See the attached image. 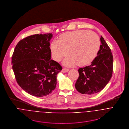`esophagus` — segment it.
<instances>
[{
    "mask_svg": "<svg viewBox=\"0 0 129 129\" xmlns=\"http://www.w3.org/2000/svg\"><path fill=\"white\" fill-rule=\"evenodd\" d=\"M68 71H69V69H67V68H63V69L62 70L61 72H62V73H66V72H67Z\"/></svg>",
    "mask_w": 129,
    "mask_h": 129,
    "instance_id": "1",
    "label": "esophagus"
}]
</instances>
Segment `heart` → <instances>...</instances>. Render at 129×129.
Returning <instances> with one entry per match:
<instances>
[{
	"label": "heart",
	"mask_w": 129,
	"mask_h": 129,
	"mask_svg": "<svg viewBox=\"0 0 129 129\" xmlns=\"http://www.w3.org/2000/svg\"><path fill=\"white\" fill-rule=\"evenodd\" d=\"M100 40L94 32L86 30H76L60 35L58 41H53L50 50L53 59L63 61L67 66L77 65L80 67L88 65L96 57L100 49Z\"/></svg>",
	"instance_id": "heart-1"
}]
</instances>
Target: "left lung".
Masks as SVG:
<instances>
[{
	"label": "left lung",
	"instance_id": "1",
	"mask_svg": "<svg viewBox=\"0 0 129 129\" xmlns=\"http://www.w3.org/2000/svg\"><path fill=\"white\" fill-rule=\"evenodd\" d=\"M98 56L90 65L78 70L79 76L75 84L76 89L82 94H93L102 90L112 77L113 57L111 49L103 38Z\"/></svg>",
	"mask_w": 129,
	"mask_h": 129
}]
</instances>
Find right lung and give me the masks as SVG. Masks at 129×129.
Returning <instances> with one entry per match:
<instances>
[{
	"label": "right lung",
	"mask_w": 129,
	"mask_h": 129,
	"mask_svg": "<svg viewBox=\"0 0 129 129\" xmlns=\"http://www.w3.org/2000/svg\"><path fill=\"white\" fill-rule=\"evenodd\" d=\"M51 33L34 35L21 40L15 48L11 63L18 84L36 97L50 94L55 88L57 75L62 69L51 59Z\"/></svg>",
	"instance_id": "1"
}]
</instances>
